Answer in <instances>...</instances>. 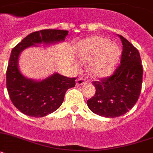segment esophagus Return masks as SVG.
Returning <instances> with one entry per match:
<instances>
[{"mask_svg": "<svg viewBox=\"0 0 153 153\" xmlns=\"http://www.w3.org/2000/svg\"><path fill=\"white\" fill-rule=\"evenodd\" d=\"M86 83V82L85 81V79H83V78H78L76 80V85L78 86H80V85H85Z\"/></svg>", "mask_w": 153, "mask_h": 153, "instance_id": "obj_1", "label": "esophagus"}]
</instances>
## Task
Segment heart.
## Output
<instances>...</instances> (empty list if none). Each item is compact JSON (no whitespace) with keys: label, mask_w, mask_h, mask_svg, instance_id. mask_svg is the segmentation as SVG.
<instances>
[{"label":"heart","mask_w":153,"mask_h":153,"mask_svg":"<svg viewBox=\"0 0 153 153\" xmlns=\"http://www.w3.org/2000/svg\"><path fill=\"white\" fill-rule=\"evenodd\" d=\"M75 53L82 61L90 62V73L97 78H105L111 75L121 55L116 44L101 36L89 37L80 41L76 45Z\"/></svg>","instance_id":"heart-1"}]
</instances>
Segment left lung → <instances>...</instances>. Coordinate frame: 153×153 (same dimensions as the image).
I'll list each match as a JSON object with an SVG mask.
<instances>
[{
	"instance_id": "left-lung-1",
	"label": "left lung",
	"mask_w": 153,
	"mask_h": 153,
	"mask_svg": "<svg viewBox=\"0 0 153 153\" xmlns=\"http://www.w3.org/2000/svg\"><path fill=\"white\" fill-rule=\"evenodd\" d=\"M121 64L108 78L93 82L95 95L87 101L88 107L96 115L115 118L126 114L136 103L143 83V69L138 50L122 35Z\"/></svg>"
}]
</instances>
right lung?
Here are the masks:
<instances>
[{
	"instance_id": "1",
	"label": "right lung",
	"mask_w": 153,
	"mask_h": 153,
	"mask_svg": "<svg viewBox=\"0 0 153 153\" xmlns=\"http://www.w3.org/2000/svg\"><path fill=\"white\" fill-rule=\"evenodd\" d=\"M68 30L47 29L30 33L12 49L7 69V89L10 99L21 112L31 117H44L56 111L65 92L75 87V78H67L57 72L42 80L25 77L19 68L21 52L41 44L51 45L65 41Z\"/></svg>"
}]
</instances>
